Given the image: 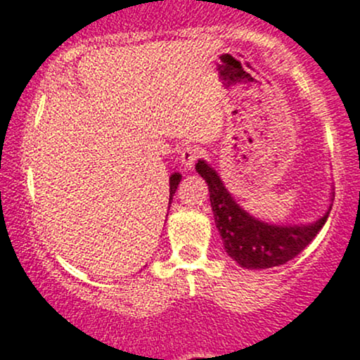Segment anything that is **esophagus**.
<instances>
[{
    "mask_svg": "<svg viewBox=\"0 0 360 360\" xmlns=\"http://www.w3.org/2000/svg\"><path fill=\"white\" fill-rule=\"evenodd\" d=\"M200 155H202V152H200V148H198V146H195V145L184 146V148H181V152H180L181 165L187 168V170H190V168L195 165V162L200 158Z\"/></svg>",
    "mask_w": 360,
    "mask_h": 360,
    "instance_id": "esophagus-1",
    "label": "esophagus"
}]
</instances>
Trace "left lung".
<instances>
[{
    "label": "left lung",
    "mask_w": 360,
    "mask_h": 360,
    "mask_svg": "<svg viewBox=\"0 0 360 360\" xmlns=\"http://www.w3.org/2000/svg\"><path fill=\"white\" fill-rule=\"evenodd\" d=\"M195 170L208 185L212 212L225 252L243 269H272L292 260L316 238L330 214L332 203L326 214L310 224H269L243 210L205 160H198Z\"/></svg>",
    "instance_id": "8db88e82"
}]
</instances>
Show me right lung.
Returning <instances> with one entry per match:
<instances>
[{
	"instance_id": "add662e5",
	"label": "right lung",
	"mask_w": 360,
	"mask_h": 360,
	"mask_svg": "<svg viewBox=\"0 0 360 360\" xmlns=\"http://www.w3.org/2000/svg\"><path fill=\"white\" fill-rule=\"evenodd\" d=\"M180 180H181V175H180L179 172L172 173V175H170V200H168V203H172V200H173L172 197H173V193H175L176 187H179ZM167 217H168V214H167Z\"/></svg>"
}]
</instances>
